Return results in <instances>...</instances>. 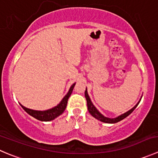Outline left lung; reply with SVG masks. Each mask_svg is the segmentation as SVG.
Masks as SVG:
<instances>
[{"label":"left lung","mask_w":158,"mask_h":158,"mask_svg":"<svg viewBox=\"0 0 158 158\" xmlns=\"http://www.w3.org/2000/svg\"><path fill=\"white\" fill-rule=\"evenodd\" d=\"M85 99H86L87 107H88V110H89V112L90 114H91L93 117H95L96 119L99 120V121L103 122V123H117V122L120 121V120H123L124 118H126L127 116H129V115L131 114V113H132L134 110H135L136 107L137 106V105H138L139 102H140V100L139 101L135 106L133 107L131 110H129V111L127 112V113L120 115V116H119L118 117H116V118L110 119V118H107V117H105L104 116H102V115L101 114V113H99L97 110H96V108L94 106H93V104L92 103L91 100H90V98H89V96L88 93H87L86 89H85Z\"/></svg>","instance_id":"8db88e82"}]
</instances>
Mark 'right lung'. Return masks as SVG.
Instances as JSON below:
<instances>
[{
	"label": "right lung",
	"mask_w": 158,
	"mask_h": 158,
	"mask_svg": "<svg viewBox=\"0 0 158 158\" xmlns=\"http://www.w3.org/2000/svg\"><path fill=\"white\" fill-rule=\"evenodd\" d=\"M75 85H76V83H74L71 87H70L69 91L68 93L65 95V97L62 99V100L61 101L60 103H59V105L56 106H55L54 108L50 109V110H45V111H38V110H33L26 108V107L23 106L21 104H20V105H21V107L24 109V111L27 112L29 115H31V116L35 117L37 120H41V121H50V120H54L55 118H56L57 116H59V115L62 114L64 112V110H65L67 106V102H68V99L69 98L70 95L73 93V90Z\"/></svg>",
	"instance_id": "obj_1"
}]
</instances>
